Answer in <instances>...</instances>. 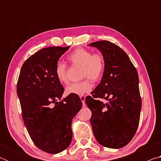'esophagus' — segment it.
Segmentation results:
<instances>
[{
	"label": "esophagus",
	"instance_id": "obj_1",
	"mask_svg": "<svg viewBox=\"0 0 161 161\" xmlns=\"http://www.w3.org/2000/svg\"><path fill=\"white\" fill-rule=\"evenodd\" d=\"M85 98L86 97L85 96H80V99H81V102H82V105L83 107H85Z\"/></svg>",
	"mask_w": 161,
	"mask_h": 161
}]
</instances>
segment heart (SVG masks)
I'll return each mask as SVG.
<instances>
[{
    "label": "heart",
    "instance_id": "heart-1",
    "mask_svg": "<svg viewBox=\"0 0 161 161\" xmlns=\"http://www.w3.org/2000/svg\"><path fill=\"white\" fill-rule=\"evenodd\" d=\"M68 60L73 64L81 66V77H89L91 80L96 81L102 77L104 70V59L102 54H92V52L84 48H79L68 56ZM56 77L59 83L66 84L68 81L67 65L63 62H58L56 64ZM92 89V84L88 78L80 82L72 83L65 88L67 94L83 95Z\"/></svg>",
    "mask_w": 161,
    "mask_h": 161
}]
</instances>
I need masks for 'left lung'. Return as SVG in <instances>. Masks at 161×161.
<instances>
[{"mask_svg":"<svg viewBox=\"0 0 161 161\" xmlns=\"http://www.w3.org/2000/svg\"><path fill=\"white\" fill-rule=\"evenodd\" d=\"M89 46L102 53L105 64L101 82L85 99L92 111L94 135L103 146L122 148L132 139L139 124L138 72L126 53L114 43L102 40ZM100 98L108 102L104 104Z\"/></svg>","mask_w":161,"mask_h":161,"instance_id":"obj_1","label":"left lung"}]
</instances>
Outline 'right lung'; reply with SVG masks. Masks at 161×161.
Listing matches in <instances>:
<instances>
[{
	"label": "right lung",
	"instance_id": "add662e5",
	"mask_svg": "<svg viewBox=\"0 0 161 161\" xmlns=\"http://www.w3.org/2000/svg\"><path fill=\"white\" fill-rule=\"evenodd\" d=\"M69 47H46L32 54L22 66L17 84L29 135L38 148L49 153H58L69 147L72 119L82 107L78 95L62 99L64 89L54 72L59 59Z\"/></svg>",
	"mask_w": 161,
	"mask_h": 161
}]
</instances>
